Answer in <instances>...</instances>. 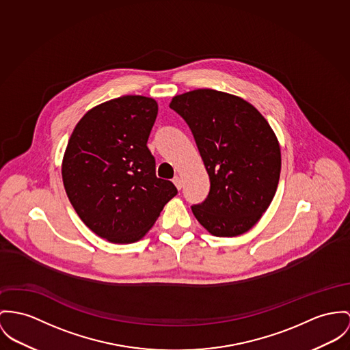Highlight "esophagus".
<instances>
[{"instance_id": "obj_1", "label": "esophagus", "mask_w": 350, "mask_h": 350, "mask_svg": "<svg viewBox=\"0 0 350 350\" xmlns=\"http://www.w3.org/2000/svg\"><path fill=\"white\" fill-rule=\"evenodd\" d=\"M173 184L176 185V188L178 189V190H181V188H183V181H181V178L178 176H176L173 178Z\"/></svg>"}]
</instances>
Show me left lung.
Listing matches in <instances>:
<instances>
[{
  "label": "left lung",
  "instance_id": "obj_1",
  "mask_svg": "<svg viewBox=\"0 0 350 350\" xmlns=\"http://www.w3.org/2000/svg\"><path fill=\"white\" fill-rule=\"evenodd\" d=\"M169 107L188 124L211 180L193 215L217 237L247 232L269 208L280 180L281 152L268 121L245 100L213 89L176 96Z\"/></svg>",
  "mask_w": 350,
  "mask_h": 350
}]
</instances>
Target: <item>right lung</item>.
I'll use <instances>...</instances> for the list:
<instances>
[{"label": "right lung", "instance_id": "obj_1", "mask_svg": "<svg viewBox=\"0 0 350 350\" xmlns=\"http://www.w3.org/2000/svg\"><path fill=\"white\" fill-rule=\"evenodd\" d=\"M159 107L124 96L89 110L69 138L62 181L77 215L97 236L116 243L142 239L177 194L156 176L146 146Z\"/></svg>", "mask_w": 350, "mask_h": 350}]
</instances>
